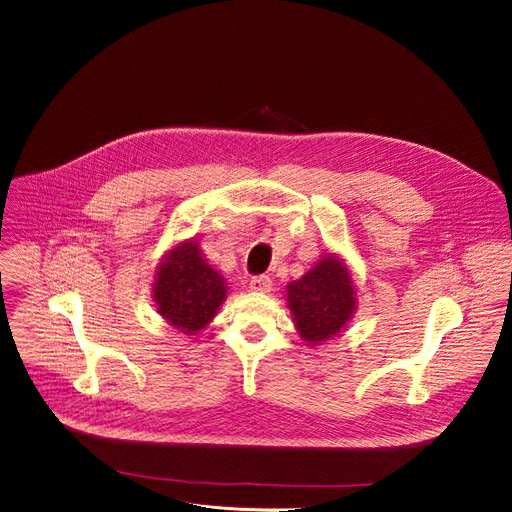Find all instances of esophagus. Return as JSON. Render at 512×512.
<instances>
[{"mask_svg": "<svg viewBox=\"0 0 512 512\" xmlns=\"http://www.w3.org/2000/svg\"><path fill=\"white\" fill-rule=\"evenodd\" d=\"M249 287L253 291H259V294H265V291L271 289V277L269 275H255V277H251Z\"/></svg>", "mask_w": 512, "mask_h": 512, "instance_id": "1", "label": "esophagus"}]
</instances>
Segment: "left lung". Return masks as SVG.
<instances>
[{
	"label": "left lung",
	"instance_id": "left-lung-1",
	"mask_svg": "<svg viewBox=\"0 0 512 512\" xmlns=\"http://www.w3.org/2000/svg\"><path fill=\"white\" fill-rule=\"evenodd\" d=\"M287 306L310 346L338 336L356 310V289L344 261L328 253L302 279L291 281Z\"/></svg>",
	"mask_w": 512,
	"mask_h": 512
}]
</instances>
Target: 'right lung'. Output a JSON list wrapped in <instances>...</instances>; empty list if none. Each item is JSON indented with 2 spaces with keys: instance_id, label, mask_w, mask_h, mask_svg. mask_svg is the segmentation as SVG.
<instances>
[{
  "instance_id": "obj_1",
  "label": "right lung",
  "mask_w": 512,
  "mask_h": 512,
  "mask_svg": "<svg viewBox=\"0 0 512 512\" xmlns=\"http://www.w3.org/2000/svg\"><path fill=\"white\" fill-rule=\"evenodd\" d=\"M227 298L223 275L214 271L196 241H186L168 251L154 279L158 314L182 334L206 328Z\"/></svg>"
}]
</instances>
